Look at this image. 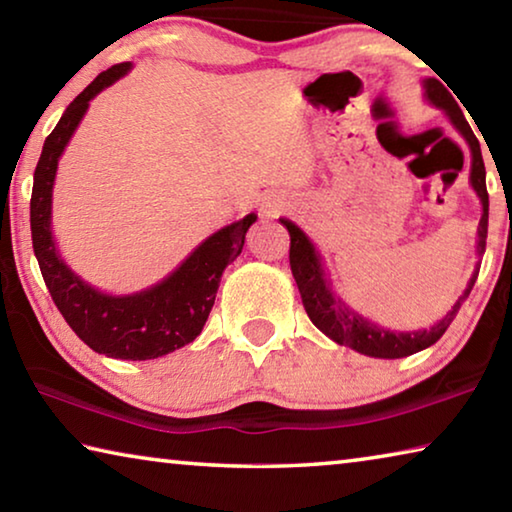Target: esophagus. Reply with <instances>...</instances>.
<instances>
[{"instance_id":"1","label":"esophagus","mask_w":512,"mask_h":512,"mask_svg":"<svg viewBox=\"0 0 512 512\" xmlns=\"http://www.w3.org/2000/svg\"><path fill=\"white\" fill-rule=\"evenodd\" d=\"M277 212H280V207H277L275 203H268V205H266V214H271V216H275Z\"/></svg>"}]
</instances>
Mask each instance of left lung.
<instances>
[{
  "mask_svg": "<svg viewBox=\"0 0 512 512\" xmlns=\"http://www.w3.org/2000/svg\"><path fill=\"white\" fill-rule=\"evenodd\" d=\"M424 97H427V101L433 103L436 108L447 112L449 119H452V124L456 126V131L465 137L467 144H470V151H472L470 183L483 205L476 253L483 255L485 237H488V189H485V167H483L479 140H476V135L472 133L470 124L465 121L461 108H458V103L454 101L452 94L447 92L443 83L436 79H424ZM280 223L289 230L291 273L296 277L302 305H305V311L311 318V323H314L325 336H329L334 343L348 345V348L366 354V357L402 359L436 343L440 336L447 332V327L452 325L458 309H461L465 298L470 296L476 275H479L474 271L470 284H467V289L463 291V296L456 300L452 311H447V316L440 320V323H436L429 329H418V332H391V329H384L375 323H370L368 318L359 316L357 311H352L348 305H345L339 296H334L332 287H329L327 275L323 271V264H320V255L316 253V248L309 241V237L289 219H280Z\"/></svg>",
  "mask_w": 512,
  "mask_h": 512,
  "instance_id": "1",
  "label": "left lung"
}]
</instances>
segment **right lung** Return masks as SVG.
<instances>
[{
    "label": "right lung",
    "mask_w": 512,
    "mask_h": 512,
    "mask_svg": "<svg viewBox=\"0 0 512 512\" xmlns=\"http://www.w3.org/2000/svg\"><path fill=\"white\" fill-rule=\"evenodd\" d=\"M128 69L131 63H119L101 72L69 103L45 140L33 173L31 239L51 300L56 302L74 334L106 357L146 361L183 348L201 334L225 266L241 255L246 232L257 221V214H248L214 232L162 282L131 296L101 293L63 262L51 235V192L58 160L72 140L76 126L81 124L90 101L119 81Z\"/></svg>",
    "instance_id": "1"
}]
</instances>
